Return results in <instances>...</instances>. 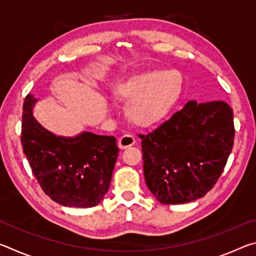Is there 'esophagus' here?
<instances>
[{
    "label": "esophagus",
    "instance_id": "esophagus-1",
    "mask_svg": "<svg viewBox=\"0 0 256 256\" xmlns=\"http://www.w3.org/2000/svg\"><path fill=\"white\" fill-rule=\"evenodd\" d=\"M134 144H136V138L131 136V134H125L118 140V146L120 149L128 148V146H133Z\"/></svg>",
    "mask_w": 256,
    "mask_h": 256
}]
</instances>
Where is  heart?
<instances>
[{
	"mask_svg": "<svg viewBox=\"0 0 256 256\" xmlns=\"http://www.w3.org/2000/svg\"><path fill=\"white\" fill-rule=\"evenodd\" d=\"M183 78L175 68L149 71L130 76L116 86V94L130 99L126 107L134 123L146 125L156 122L166 112L178 96Z\"/></svg>",
	"mask_w": 256,
	"mask_h": 256,
	"instance_id": "heart-1",
	"label": "heart"
}]
</instances>
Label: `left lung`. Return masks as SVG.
Listing matches in <instances>:
<instances>
[{"mask_svg": "<svg viewBox=\"0 0 256 256\" xmlns=\"http://www.w3.org/2000/svg\"><path fill=\"white\" fill-rule=\"evenodd\" d=\"M142 138L146 186L162 204L204 196L222 174L235 138L224 102L190 100Z\"/></svg>", "mask_w": 256, "mask_h": 256, "instance_id": "1", "label": "left lung"}]
</instances>
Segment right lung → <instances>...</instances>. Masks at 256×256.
I'll use <instances>...</instances> for the list:
<instances>
[{
  "instance_id": "1",
  "label": "right lung",
  "mask_w": 256,
  "mask_h": 256,
  "mask_svg": "<svg viewBox=\"0 0 256 256\" xmlns=\"http://www.w3.org/2000/svg\"><path fill=\"white\" fill-rule=\"evenodd\" d=\"M37 99L27 94L22 107L21 144L32 174L52 200L64 206L92 208L105 196L118 148L114 136L84 132L58 136L32 116Z\"/></svg>"
}]
</instances>
